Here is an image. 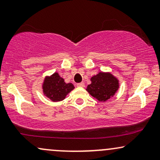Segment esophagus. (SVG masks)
<instances>
[{
  "instance_id": "esophagus-1",
  "label": "esophagus",
  "mask_w": 160,
  "mask_h": 160,
  "mask_svg": "<svg viewBox=\"0 0 160 160\" xmlns=\"http://www.w3.org/2000/svg\"><path fill=\"white\" fill-rule=\"evenodd\" d=\"M77 86H78V87H84V86H85V83H84L83 82H79V83L77 84Z\"/></svg>"
}]
</instances>
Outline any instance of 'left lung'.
<instances>
[{"label": "left lung", "mask_w": 160, "mask_h": 160, "mask_svg": "<svg viewBox=\"0 0 160 160\" xmlns=\"http://www.w3.org/2000/svg\"><path fill=\"white\" fill-rule=\"evenodd\" d=\"M86 91L99 102H105L119 89V81L110 73L99 72L91 78Z\"/></svg>", "instance_id": "left-lung-1"}]
</instances>
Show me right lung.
Instances as JSON below:
<instances>
[{
  "instance_id": "right-lung-1",
  "label": "right lung",
  "mask_w": 160,
  "mask_h": 160,
  "mask_svg": "<svg viewBox=\"0 0 160 160\" xmlns=\"http://www.w3.org/2000/svg\"><path fill=\"white\" fill-rule=\"evenodd\" d=\"M74 89L72 83H66L63 78L54 73L52 76L46 78L43 84V92L52 102H60Z\"/></svg>"
}]
</instances>
